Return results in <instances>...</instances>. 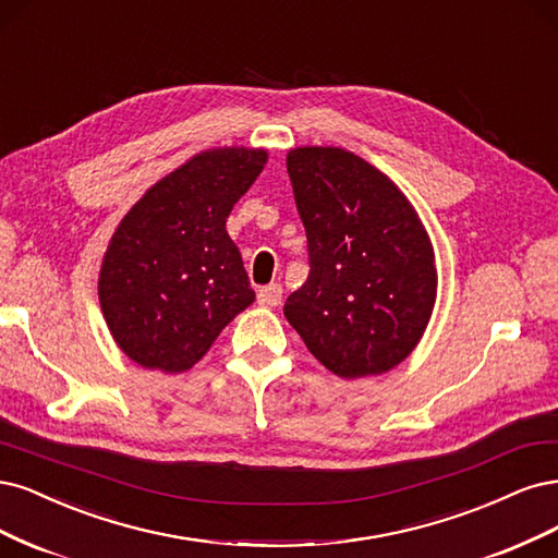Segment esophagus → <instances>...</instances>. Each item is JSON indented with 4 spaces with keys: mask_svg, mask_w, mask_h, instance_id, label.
I'll use <instances>...</instances> for the list:
<instances>
[{
    "mask_svg": "<svg viewBox=\"0 0 558 558\" xmlns=\"http://www.w3.org/2000/svg\"><path fill=\"white\" fill-rule=\"evenodd\" d=\"M280 299H282V287L280 284H266L257 292V301L262 305H268V308H276V305H280Z\"/></svg>",
    "mask_w": 558,
    "mask_h": 558,
    "instance_id": "obj_1",
    "label": "esophagus"
}]
</instances>
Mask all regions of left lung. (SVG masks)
Instances as JSON below:
<instances>
[{"label": "left lung", "instance_id": "obj_1", "mask_svg": "<svg viewBox=\"0 0 558 558\" xmlns=\"http://www.w3.org/2000/svg\"><path fill=\"white\" fill-rule=\"evenodd\" d=\"M311 274L284 317L333 375L356 380L417 348L438 294L434 243L408 196L366 159L333 146L287 153Z\"/></svg>", "mask_w": 558, "mask_h": 558}]
</instances>
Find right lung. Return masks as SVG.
Returning a JSON list of instances; mask_svg holds the SVG:
<instances>
[{"mask_svg":"<svg viewBox=\"0 0 558 558\" xmlns=\"http://www.w3.org/2000/svg\"><path fill=\"white\" fill-rule=\"evenodd\" d=\"M266 159L264 148L204 150L120 220L99 268V303L118 348L138 366L190 371L255 301L227 218Z\"/></svg>","mask_w":558,"mask_h":558,"instance_id":"right-lung-1","label":"right lung"}]
</instances>
